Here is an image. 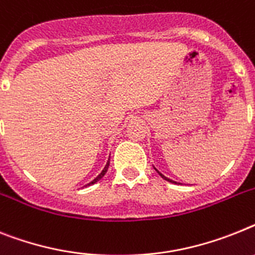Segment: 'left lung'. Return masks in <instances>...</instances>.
Listing matches in <instances>:
<instances>
[{"label": "left lung", "instance_id": "left-lung-1", "mask_svg": "<svg viewBox=\"0 0 255 255\" xmlns=\"http://www.w3.org/2000/svg\"><path fill=\"white\" fill-rule=\"evenodd\" d=\"M154 170H155V171H157V172H158V174H159V175H160V176H162V177H163V179H164V180H167V181H170V183H175V184H177V183H176V181H174V180H171V179H168V177H166V176H164V175H162V174H160V172H159V171H158V170H157V168H155V167H154Z\"/></svg>", "mask_w": 255, "mask_h": 255}]
</instances>
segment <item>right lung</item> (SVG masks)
<instances>
[{"mask_svg":"<svg viewBox=\"0 0 255 255\" xmlns=\"http://www.w3.org/2000/svg\"><path fill=\"white\" fill-rule=\"evenodd\" d=\"M109 164H110V159H109V160H108V163H106V166H105V168H104V170H102V171H101V174L98 175V176H97V177H96V179H93V180H92V181H91V183H89V184H87V185H85V187H88V185H92V184H95V183H97V181H98V180H101L102 177H104V176H105V174H106V172H108Z\"/></svg>","mask_w":255,"mask_h":255,"instance_id":"1","label":"right lung"}]
</instances>
